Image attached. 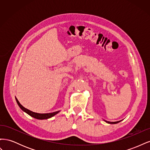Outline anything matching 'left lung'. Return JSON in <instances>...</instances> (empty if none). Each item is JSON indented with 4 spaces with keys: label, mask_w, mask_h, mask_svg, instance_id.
Masks as SVG:
<instances>
[{
    "label": "left lung",
    "mask_w": 150,
    "mask_h": 150,
    "mask_svg": "<svg viewBox=\"0 0 150 150\" xmlns=\"http://www.w3.org/2000/svg\"><path fill=\"white\" fill-rule=\"evenodd\" d=\"M106 122H108V123L109 124H116L117 123V122H120L121 121H116V122H110V121H105Z\"/></svg>",
    "instance_id": "1"
}]
</instances>
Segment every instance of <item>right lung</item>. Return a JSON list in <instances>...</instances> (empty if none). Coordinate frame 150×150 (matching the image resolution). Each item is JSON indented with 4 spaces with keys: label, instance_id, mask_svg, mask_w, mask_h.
I'll return each instance as SVG.
<instances>
[{
    "label": "right lung",
    "instance_id": "right-lung-1",
    "mask_svg": "<svg viewBox=\"0 0 150 150\" xmlns=\"http://www.w3.org/2000/svg\"><path fill=\"white\" fill-rule=\"evenodd\" d=\"M16 101L18 104V105H19V106L21 108V109L22 111H24L26 113H28L29 115H30L32 117H34V118H35V119H38V120L48 119V118H50V117L54 116V115H56V114H57L59 112V111H58L53 112H51V113H45V114H40V113L34 112H33V111H31L28 110V109H26L24 106H22L21 104H20V103L19 102V101L17 100V99L16 98Z\"/></svg>",
    "mask_w": 150,
    "mask_h": 150
}]
</instances>
